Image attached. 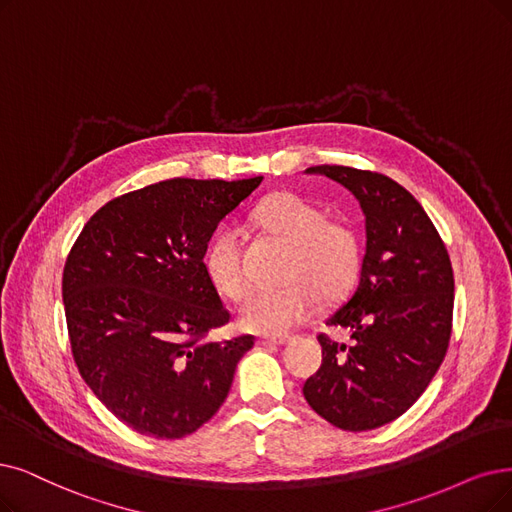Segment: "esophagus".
I'll return each mask as SVG.
<instances>
[{
    "label": "esophagus",
    "mask_w": 512,
    "mask_h": 512,
    "mask_svg": "<svg viewBox=\"0 0 512 512\" xmlns=\"http://www.w3.org/2000/svg\"><path fill=\"white\" fill-rule=\"evenodd\" d=\"M290 340H292L290 336H262V338L256 340V344H260V346H271V344L283 346V344H288Z\"/></svg>",
    "instance_id": "1"
}]
</instances>
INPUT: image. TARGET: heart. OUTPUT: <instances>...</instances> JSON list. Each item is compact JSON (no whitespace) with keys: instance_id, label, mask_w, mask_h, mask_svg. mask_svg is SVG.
Segmentation results:
<instances>
[{"instance_id":"1","label":"heart","mask_w":512,"mask_h":512,"mask_svg":"<svg viewBox=\"0 0 512 512\" xmlns=\"http://www.w3.org/2000/svg\"><path fill=\"white\" fill-rule=\"evenodd\" d=\"M258 227L290 245L279 288H258L237 309L239 327L254 334H285L311 315L317 302L334 300L349 290L359 271V239L346 222L325 218L317 203L296 193H275L264 199L256 214ZM203 269L212 288L239 298L245 290L241 237L224 227L210 241Z\"/></svg>"}]
</instances>
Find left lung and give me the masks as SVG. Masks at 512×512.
Returning <instances> with one entry per match:
<instances>
[{
	"label": "left lung",
	"instance_id": "1",
	"mask_svg": "<svg viewBox=\"0 0 512 512\" xmlns=\"http://www.w3.org/2000/svg\"><path fill=\"white\" fill-rule=\"evenodd\" d=\"M349 189L365 216L359 281L327 325L351 344L319 336L323 361L304 399L342 431H372L405 414L426 391L452 336L454 271L431 218L399 182L346 166H313Z\"/></svg>",
	"mask_w": 512,
	"mask_h": 512
}]
</instances>
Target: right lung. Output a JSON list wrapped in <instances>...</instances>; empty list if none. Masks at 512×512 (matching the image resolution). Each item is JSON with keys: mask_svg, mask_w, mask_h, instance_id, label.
<instances>
[{"mask_svg": "<svg viewBox=\"0 0 512 512\" xmlns=\"http://www.w3.org/2000/svg\"><path fill=\"white\" fill-rule=\"evenodd\" d=\"M262 182L172 178L115 197L79 233L63 273L77 370L136 433L180 439L227 399L252 336L203 340L229 323L203 269L218 222Z\"/></svg>", "mask_w": 512, "mask_h": 512, "instance_id": "right-lung-1", "label": "right lung"}]
</instances>
